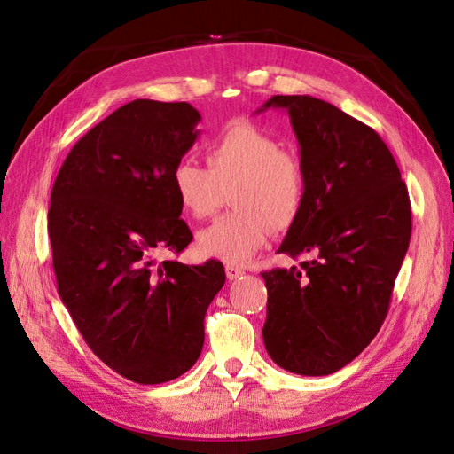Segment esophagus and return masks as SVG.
<instances>
[{
	"label": "esophagus",
	"instance_id": "obj_1",
	"mask_svg": "<svg viewBox=\"0 0 454 454\" xmlns=\"http://www.w3.org/2000/svg\"><path fill=\"white\" fill-rule=\"evenodd\" d=\"M225 274H227L229 280H237V278H240L242 274H244V269L235 267V265H227L225 267Z\"/></svg>",
	"mask_w": 454,
	"mask_h": 454
}]
</instances>
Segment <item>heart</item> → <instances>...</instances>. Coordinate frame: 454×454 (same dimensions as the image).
Returning a JSON list of instances; mask_svg holds the SVG:
<instances>
[{
	"instance_id": "heart-1",
	"label": "heart",
	"mask_w": 454,
	"mask_h": 454,
	"mask_svg": "<svg viewBox=\"0 0 454 454\" xmlns=\"http://www.w3.org/2000/svg\"><path fill=\"white\" fill-rule=\"evenodd\" d=\"M208 168L184 159L172 170L182 208L195 219L217 212L231 193L232 214L199 235V250L227 265H246L267 244L270 231L295 223L303 210L307 177L292 151L252 122H232L206 147Z\"/></svg>"
}]
</instances>
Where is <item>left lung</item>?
Returning a JSON list of instances; mask_svg holds the SVG:
<instances>
[{"mask_svg":"<svg viewBox=\"0 0 454 454\" xmlns=\"http://www.w3.org/2000/svg\"><path fill=\"white\" fill-rule=\"evenodd\" d=\"M286 109L307 177L303 210L278 252L301 267L263 272V325L272 362L320 377L350 364L387 318L411 239V202L380 136L333 104L307 94L272 96Z\"/></svg>","mask_w":454,"mask_h":454,"instance_id":"obj_1","label":"left lung"}]
</instances>
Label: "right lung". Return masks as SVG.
<instances>
[{
  "instance_id": "right-lung-1",
  "label": "right lung",
  "mask_w": 454,
  "mask_h": 454,
  "mask_svg": "<svg viewBox=\"0 0 454 454\" xmlns=\"http://www.w3.org/2000/svg\"><path fill=\"white\" fill-rule=\"evenodd\" d=\"M199 121L187 102H129L74 145L52 185L59 295L90 350L138 384L195 365L206 310L225 284L215 259L157 261L193 240L172 170L197 142Z\"/></svg>"
}]
</instances>
